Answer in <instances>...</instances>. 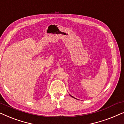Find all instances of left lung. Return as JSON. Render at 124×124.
<instances>
[{
	"instance_id": "left-lung-1",
	"label": "left lung",
	"mask_w": 124,
	"mask_h": 124,
	"mask_svg": "<svg viewBox=\"0 0 124 124\" xmlns=\"http://www.w3.org/2000/svg\"><path fill=\"white\" fill-rule=\"evenodd\" d=\"M72 97H73V96H72ZM73 98H74V97H73Z\"/></svg>"
}]
</instances>
